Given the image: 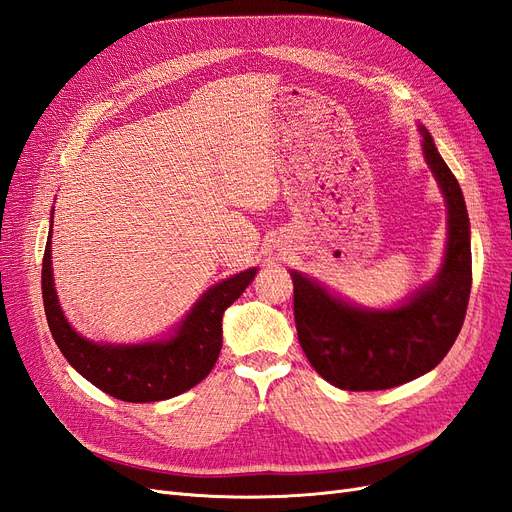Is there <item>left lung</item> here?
<instances>
[{
	"label": "left lung",
	"instance_id": "obj_1",
	"mask_svg": "<svg viewBox=\"0 0 512 512\" xmlns=\"http://www.w3.org/2000/svg\"><path fill=\"white\" fill-rule=\"evenodd\" d=\"M423 153L448 209L444 265L395 309L354 307L290 271L299 344L318 374L344 391H382L427 374L461 331L472 288L470 220L461 188L421 126Z\"/></svg>",
	"mask_w": 512,
	"mask_h": 512
}]
</instances>
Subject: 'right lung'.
Masks as SVG:
<instances>
[{"label": "right lung", "mask_w": 512, "mask_h": 512, "mask_svg": "<svg viewBox=\"0 0 512 512\" xmlns=\"http://www.w3.org/2000/svg\"><path fill=\"white\" fill-rule=\"evenodd\" d=\"M256 271L247 269L211 286L179 324L177 333L162 342L94 344L76 333L61 312L53 282L49 235L42 258L44 312L55 344L83 378L111 397L147 404L177 397L209 376L222 350V316L226 307L241 297Z\"/></svg>", "instance_id": "add662e5"}]
</instances>
